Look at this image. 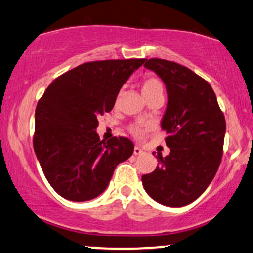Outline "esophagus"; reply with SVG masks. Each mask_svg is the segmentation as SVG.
Listing matches in <instances>:
<instances>
[{"label":"esophagus","mask_w":253,"mask_h":253,"mask_svg":"<svg viewBox=\"0 0 253 253\" xmlns=\"http://www.w3.org/2000/svg\"><path fill=\"white\" fill-rule=\"evenodd\" d=\"M142 153H143V150H142L141 148H139V147H137V145H136V147L133 148V154H135L136 156H137V155H141Z\"/></svg>","instance_id":"34e87169"}]
</instances>
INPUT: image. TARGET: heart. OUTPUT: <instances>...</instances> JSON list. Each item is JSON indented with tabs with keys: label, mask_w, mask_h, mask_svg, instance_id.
Segmentation results:
<instances>
[{
	"label": "heart",
	"mask_w": 253,
	"mask_h": 253,
	"mask_svg": "<svg viewBox=\"0 0 253 253\" xmlns=\"http://www.w3.org/2000/svg\"><path fill=\"white\" fill-rule=\"evenodd\" d=\"M142 92L145 98L156 96V94H163V85L157 78L149 77V78H145L142 84ZM130 131L135 136H141L143 133V127L141 126H131Z\"/></svg>",
	"instance_id": "1"
}]
</instances>
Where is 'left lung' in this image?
<instances>
[{
  "label": "left lung",
  "mask_w": 253,
  "mask_h": 253,
  "mask_svg": "<svg viewBox=\"0 0 253 253\" xmlns=\"http://www.w3.org/2000/svg\"><path fill=\"white\" fill-rule=\"evenodd\" d=\"M167 90L168 103L161 121L167 133L168 156L157 154V167L143 175L145 192L157 203L181 207L206 191L220 165L226 131L224 114L213 88L197 73L176 62L145 59Z\"/></svg>",
  "instance_id": "1"
}]
</instances>
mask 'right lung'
<instances>
[{
  "instance_id": "add662e5",
  "label": "right lung",
  "mask_w": 253,
  "mask_h": 253,
  "mask_svg": "<svg viewBox=\"0 0 253 253\" xmlns=\"http://www.w3.org/2000/svg\"><path fill=\"white\" fill-rule=\"evenodd\" d=\"M145 59L92 61L61 74L35 110L34 151L52 188L71 201L105 191L118 163L132 155L126 137L100 141L98 117L111 111L122 86Z\"/></svg>"
}]
</instances>
